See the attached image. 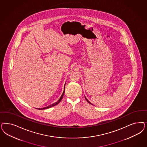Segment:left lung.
<instances>
[{
  "mask_svg": "<svg viewBox=\"0 0 147 147\" xmlns=\"http://www.w3.org/2000/svg\"><path fill=\"white\" fill-rule=\"evenodd\" d=\"M85 100H87V101H88V103H90V104H92V103H90V102H89V100H87V98H86V97H85Z\"/></svg>",
  "mask_w": 147,
  "mask_h": 147,
  "instance_id": "1",
  "label": "left lung"
}]
</instances>
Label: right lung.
<instances>
[{
  "mask_svg": "<svg viewBox=\"0 0 147 147\" xmlns=\"http://www.w3.org/2000/svg\"><path fill=\"white\" fill-rule=\"evenodd\" d=\"M65 85H64V91H63V94H62L61 97H60V98H59V100H57L56 102L54 103L53 104H51V105H49V106H47V107H44V108H36V109H39V110H43V109H48V108H51V107H53V106H55V105H56L58 104V103L61 101V100H62V98H63V96H64V92H65Z\"/></svg>",
  "mask_w": 147,
  "mask_h": 147,
  "instance_id": "right-lung-1",
  "label": "right lung"
}]
</instances>
